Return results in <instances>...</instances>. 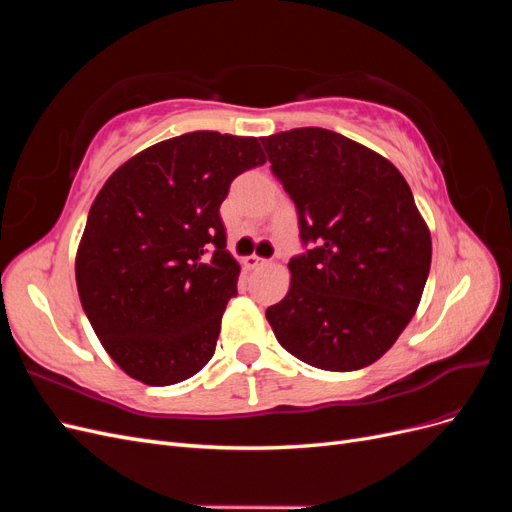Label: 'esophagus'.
<instances>
[{
    "instance_id": "1",
    "label": "esophagus",
    "mask_w": 512,
    "mask_h": 512,
    "mask_svg": "<svg viewBox=\"0 0 512 512\" xmlns=\"http://www.w3.org/2000/svg\"><path fill=\"white\" fill-rule=\"evenodd\" d=\"M262 265H267V260H265V258H260V256H247V258H243V267H245L247 271L260 269Z\"/></svg>"
}]
</instances>
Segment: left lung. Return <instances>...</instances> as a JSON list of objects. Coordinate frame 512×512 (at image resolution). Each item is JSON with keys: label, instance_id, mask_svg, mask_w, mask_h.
<instances>
[{"label": "left lung", "instance_id": "obj_1", "mask_svg": "<svg viewBox=\"0 0 512 512\" xmlns=\"http://www.w3.org/2000/svg\"><path fill=\"white\" fill-rule=\"evenodd\" d=\"M299 213L307 254L267 309L290 354L327 371L376 363L408 327L431 265V235L404 175L374 149L322 130L262 138Z\"/></svg>", "mask_w": 512, "mask_h": 512}]
</instances>
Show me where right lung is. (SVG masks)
<instances>
[{
	"mask_svg": "<svg viewBox=\"0 0 512 512\" xmlns=\"http://www.w3.org/2000/svg\"><path fill=\"white\" fill-rule=\"evenodd\" d=\"M265 162L254 136L198 130L136 153L102 185L76 250V288L130 378L168 386L211 361L241 273L220 205L232 179Z\"/></svg>",
	"mask_w": 512,
	"mask_h": 512,
	"instance_id": "add662e5",
	"label": "right lung"
}]
</instances>
